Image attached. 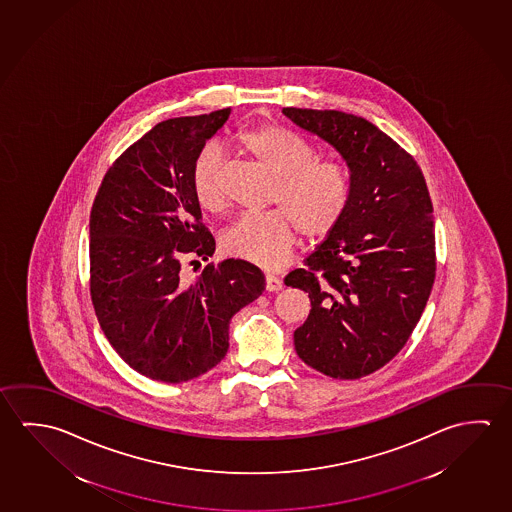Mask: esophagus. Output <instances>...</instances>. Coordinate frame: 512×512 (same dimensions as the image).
<instances>
[{"label":"esophagus","mask_w":512,"mask_h":512,"mask_svg":"<svg viewBox=\"0 0 512 512\" xmlns=\"http://www.w3.org/2000/svg\"><path fill=\"white\" fill-rule=\"evenodd\" d=\"M282 287H284V284H282L280 278L275 277V275H266V291L277 293Z\"/></svg>","instance_id":"obj_1"}]
</instances>
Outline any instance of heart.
Masks as SVG:
<instances>
[{"label": "heart", "mask_w": 512, "mask_h": 512, "mask_svg": "<svg viewBox=\"0 0 512 512\" xmlns=\"http://www.w3.org/2000/svg\"><path fill=\"white\" fill-rule=\"evenodd\" d=\"M237 143L275 178L271 203L278 209L235 219L223 235V248L259 268L280 269L291 257L298 230L310 241L336 230L350 203V171L337 160H314V150L302 137L273 123L244 130ZM189 178L202 209L218 212L225 207L216 148L198 153Z\"/></svg>", "instance_id": "heart-1"}]
</instances>
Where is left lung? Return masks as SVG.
Listing matches in <instances>:
<instances>
[{"mask_svg":"<svg viewBox=\"0 0 512 512\" xmlns=\"http://www.w3.org/2000/svg\"><path fill=\"white\" fill-rule=\"evenodd\" d=\"M346 160L344 218L285 285L309 293L294 348L327 377L355 380L409 341L436 280V234L425 176L411 153L364 118L339 110H282Z\"/></svg>","mask_w":512,"mask_h":512,"instance_id":"left-lung-1","label":"left lung"}]
</instances>
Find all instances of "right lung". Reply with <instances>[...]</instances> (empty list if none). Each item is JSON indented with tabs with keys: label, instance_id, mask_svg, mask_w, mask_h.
<instances>
[{
	"label": "right lung",
	"instance_id": "add662e5",
	"mask_svg": "<svg viewBox=\"0 0 512 512\" xmlns=\"http://www.w3.org/2000/svg\"><path fill=\"white\" fill-rule=\"evenodd\" d=\"M230 109L175 118L128 146L101 180L89 221V287L96 318L137 373L187 382L227 355L235 312L266 289L241 259L210 262L193 282L182 264L209 260L216 241L202 223L191 168Z\"/></svg>",
	"mask_w": 512,
	"mask_h": 512
}]
</instances>
